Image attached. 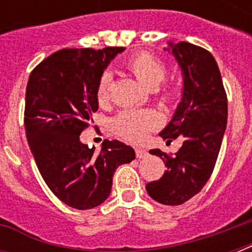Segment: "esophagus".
<instances>
[{"instance_id": "obj_1", "label": "esophagus", "mask_w": 252, "mask_h": 252, "mask_svg": "<svg viewBox=\"0 0 252 252\" xmlns=\"http://www.w3.org/2000/svg\"><path fill=\"white\" fill-rule=\"evenodd\" d=\"M148 156V152L144 149H136V157L137 158H144Z\"/></svg>"}]
</instances>
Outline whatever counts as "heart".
<instances>
[{
	"label": "heart",
	"mask_w": 252,
	"mask_h": 252,
	"mask_svg": "<svg viewBox=\"0 0 252 252\" xmlns=\"http://www.w3.org/2000/svg\"><path fill=\"white\" fill-rule=\"evenodd\" d=\"M126 68L137 77L145 86L154 89L161 85L167 74V65L162 59L153 53L141 51L130 56L126 63ZM112 74L103 72L98 77L95 86L96 102L100 106H106L111 99ZM158 93L163 100H172L178 95V87L174 84H165L158 89ZM161 119L153 110H124L112 120V129L119 137L126 141L140 144L148 137L149 132L158 128Z\"/></svg>",
	"instance_id": "heart-1"
}]
</instances>
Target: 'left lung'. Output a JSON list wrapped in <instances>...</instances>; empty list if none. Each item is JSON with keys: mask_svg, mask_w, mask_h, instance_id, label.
Instances as JSON below:
<instances>
[{"mask_svg": "<svg viewBox=\"0 0 252 252\" xmlns=\"http://www.w3.org/2000/svg\"><path fill=\"white\" fill-rule=\"evenodd\" d=\"M170 45L183 73V98L159 136L167 142L182 137L183 145L175 154L150 150L167 170L146 184V191L158 203L180 205L199 193L213 172L226 129L227 96L211 52L187 41Z\"/></svg>", "mask_w": 252, "mask_h": 252, "instance_id": "1", "label": "left lung"}]
</instances>
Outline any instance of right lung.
I'll list each match as a JSON object with an SVG mask.
<instances>
[{"label": "right lung", "instance_id": "obj_1", "mask_svg": "<svg viewBox=\"0 0 252 252\" xmlns=\"http://www.w3.org/2000/svg\"><path fill=\"white\" fill-rule=\"evenodd\" d=\"M123 51L60 49L35 66L26 89L23 122L33 159L55 196L80 211L102 204L111 193L115 170L136 156L116 140H104L99 153L80 140L98 110V77Z\"/></svg>", "mask_w": 252, "mask_h": 252}]
</instances>
